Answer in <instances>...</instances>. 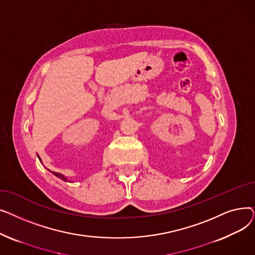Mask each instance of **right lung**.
<instances>
[{
  "label": "right lung",
  "mask_w": 255,
  "mask_h": 255,
  "mask_svg": "<svg viewBox=\"0 0 255 255\" xmlns=\"http://www.w3.org/2000/svg\"><path fill=\"white\" fill-rule=\"evenodd\" d=\"M52 173H53V175H56L58 178H60V179H62V180H64V181H66V178L62 175V173H59V172H56V171H52Z\"/></svg>",
  "instance_id": "1"
}]
</instances>
